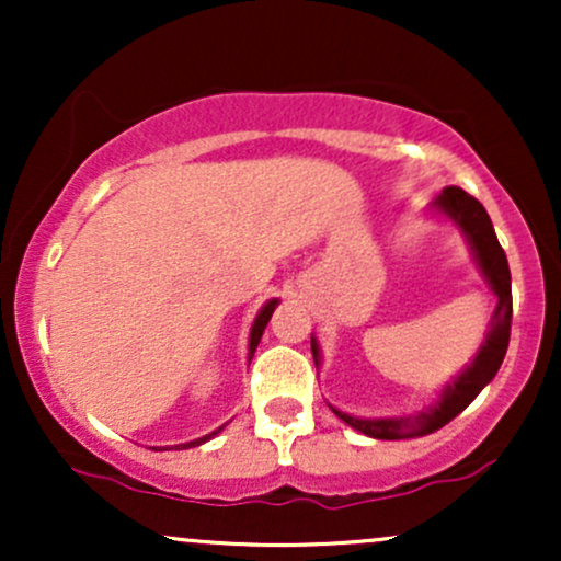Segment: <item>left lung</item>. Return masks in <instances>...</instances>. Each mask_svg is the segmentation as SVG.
<instances>
[{
    "instance_id": "8db88e82",
    "label": "left lung",
    "mask_w": 561,
    "mask_h": 561,
    "mask_svg": "<svg viewBox=\"0 0 561 561\" xmlns=\"http://www.w3.org/2000/svg\"><path fill=\"white\" fill-rule=\"evenodd\" d=\"M430 216L446 218V221L456 224L465 240L472 250V259L478 263V272L485 279L488 289L493 293L495 308L493 317L488 321V332L482 345L474 353V358L465 369L459 371L448 385H443L437 390V398L430 405H424L420 411H411V414L401 416H353L345 411H334L337 420H343L347 427H353L356 433L366 437H375V440H411V437H424L435 430L446 427V424L459 416L474 398L480 396V390L495 377V371L501 369V362L506 356L508 347V334H512V274H508V261L504 248L499 244L495 237L491 216L482 208L480 199L467 195L459 186H446V190L430 203ZM311 353L317 369L321 366V347L319 340L311 334Z\"/></svg>"
}]
</instances>
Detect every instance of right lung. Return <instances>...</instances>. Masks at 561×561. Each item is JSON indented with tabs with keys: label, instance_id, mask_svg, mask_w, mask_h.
<instances>
[{
	"label": "right lung",
	"instance_id": "right-lung-1",
	"mask_svg": "<svg viewBox=\"0 0 561 561\" xmlns=\"http://www.w3.org/2000/svg\"><path fill=\"white\" fill-rule=\"evenodd\" d=\"M276 306H279V298H272V300H266V302H263V306H261V311L255 313V319H253V327H250V340H248V362H253V353H255V347H259V343H261V334H263V330H266L268 319H272V313H274V308H276ZM224 427H227V424H221V427L214 430V433H208V435L197 437V440L182 443V446H165V448H179V450H184V448H197V446H203V443H208L210 437H216L218 433H221Z\"/></svg>",
	"mask_w": 561,
	"mask_h": 561
}]
</instances>
